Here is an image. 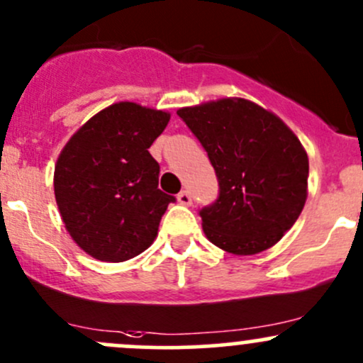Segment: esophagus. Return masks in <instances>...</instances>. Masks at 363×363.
Instances as JSON below:
<instances>
[{
  "label": "esophagus",
  "instance_id": "34e87169",
  "mask_svg": "<svg viewBox=\"0 0 363 363\" xmlns=\"http://www.w3.org/2000/svg\"><path fill=\"white\" fill-rule=\"evenodd\" d=\"M178 202H180L182 206H190L192 204V196H190L189 192H186V190H183V192H180L178 194Z\"/></svg>",
  "mask_w": 363,
  "mask_h": 363
}]
</instances>
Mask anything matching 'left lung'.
<instances>
[{
  "instance_id": "1",
  "label": "left lung",
  "mask_w": 363,
  "mask_h": 363,
  "mask_svg": "<svg viewBox=\"0 0 363 363\" xmlns=\"http://www.w3.org/2000/svg\"><path fill=\"white\" fill-rule=\"evenodd\" d=\"M216 171L220 194L202 208V228L232 255H258L279 242L308 196V155L284 121L244 99L183 107Z\"/></svg>"
}]
</instances>
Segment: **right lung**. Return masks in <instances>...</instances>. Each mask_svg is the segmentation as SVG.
Segmentation results:
<instances>
[{
    "instance_id": "add662e5",
    "label": "right lung",
    "mask_w": 363,
    "mask_h": 363,
    "mask_svg": "<svg viewBox=\"0 0 363 363\" xmlns=\"http://www.w3.org/2000/svg\"><path fill=\"white\" fill-rule=\"evenodd\" d=\"M171 116L119 102L79 128L58 155L55 199L74 242L100 261L119 263L154 242L173 196L159 190L150 145Z\"/></svg>"
}]
</instances>
